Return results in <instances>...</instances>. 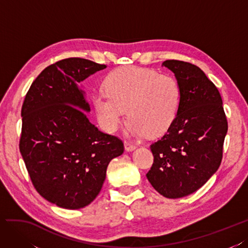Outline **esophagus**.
<instances>
[{"instance_id":"esophagus-1","label":"esophagus","mask_w":248,"mask_h":248,"mask_svg":"<svg viewBox=\"0 0 248 248\" xmlns=\"http://www.w3.org/2000/svg\"><path fill=\"white\" fill-rule=\"evenodd\" d=\"M135 147H136V145L133 144L131 141H128V140L124 141V148L126 152H131L133 150H135Z\"/></svg>"}]
</instances>
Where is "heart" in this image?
<instances>
[{"label": "heart", "mask_w": 248, "mask_h": 248, "mask_svg": "<svg viewBox=\"0 0 248 248\" xmlns=\"http://www.w3.org/2000/svg\"><path fill=\"white\" fill-rule=\"evenodd\" d=\"M106 93L93 102L102 128L117 130L125 116L128 131L136 136H158L166 132L178 114L181 93L174 78L152 69L129 66L111 72L105 80Z\"/></svg>", "instance_id": "1"}]
</instances>
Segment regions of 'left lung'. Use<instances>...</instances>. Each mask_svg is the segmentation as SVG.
I'll use <instances>...</instances> for the list:
<instances>
[{
    "label": "left lung",
    "instance_id": "left-lung-1",
    "mask_svg": "<svg viewBox=\"0 0 248 248\" xmlns=\"http://www.w3.org/2000/svg\"><path fill=\"white\" fill-rule=\"evenodd\" d=\"M180 87L178 114L163 137L151 144L154 163L146 178L167 199L195 192L220 166L228 120L214 83L189 62L166 60Z\"/></svg>",
    "mask_w": 248,
    "mask_h": 248
}]
</instances>
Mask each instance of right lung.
Wrapping results in <instances>:
<instances>
[{"label":"right lung","instance_id":"right-lung-1","mask_svg":"<svg viewBox=\"0 0 248 248\" xmlns=\"http://www.w3.org/2000/svg\"><path fill=\"white\" fill-rule=\"evenodd\" d=\"M104 68L83 58L57 61L34 80L23 103L19 152L34 188L60 208L93 202L110 161L124 151L118 137L89 122V105L77 85Z\"/></svg>","mask_w":248,"mask_h":248}]
</instances>
